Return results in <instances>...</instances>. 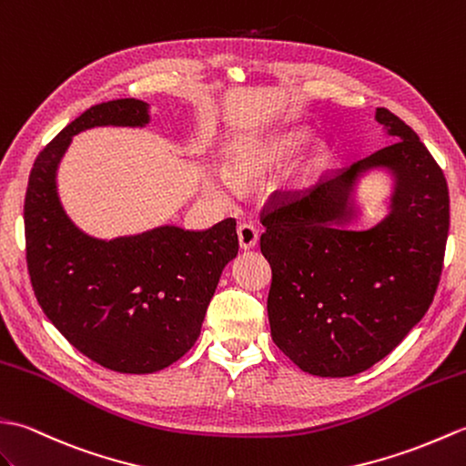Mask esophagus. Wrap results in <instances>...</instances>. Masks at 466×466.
<instances>
[{"mask_svg":"<svg viewBox=\"0 0 466 466\" xmlns=\"http://www.w3.org/2000/svg\"><path fill=\"white\" fill-rule=\"evenodd\" d=\"M237 237H239V247L245 251L253 249V247L257 245V241H259V231L255 229L253 225L249 223H243L237 227Z\"/></svg>","mask_w":466,"mask_h":466,"instance_id":"esophagus-1","label":"esophagus"}]
</instances>
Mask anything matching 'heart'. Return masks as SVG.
I'll return each mask as SVG.
<instances>
[{"label":"heart","mask_w":466,"mask_h":466,"mask_svg":"<svg viewBox=\"0 0 466 466\" xmlns=\"http://www.w3.org/2000/svg\"><path fill=\"white\" fill-rule=\"evenodd\" d=\"M311 137V133L301 127L285 129L273 133V136L247 141L233 151L225 161V175H217L207 171L203 175V191L209 195L215 203L229 205L233 201L235 187H249L259 179L271 175L275 169L281 167L293 155L301 149ZM325 159V146L315 143L307 151L305 163L307 167H317Z\"/></svg>","instance_id":"1"}]
</instances>
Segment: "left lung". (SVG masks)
<instances>
[{
	"instance_id": "1",
	"label": "left lung",
	"mask_w": 466,
	"mask_h": 466,
	"mask_svg": "<svg viewBox=\"0 0 466 466\" xmlns=\"http://www.w3.org/2000/svg\"><path fill=\"white\" fill-rule=\"evenodd\" d=\"M375 119L390 146L263 217L271 337L317 377H353L385 359L429 311L442 271L447 179L405 121L382 107ZM375 170L391 181L388 211L353 230L356 189Z\"/></svg>"
}]
</instances>
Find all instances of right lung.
<instances>
[{
  "label": "right lung",
  "instance_id": "1",
  "mask_svg": "<svg viewBox=\"0 0 466 466\" xmlns=\"http://www.w3.org/2000/svg\"><path fill=\"white\" fill-rule=\"evenodd\" d=\"M149 103L116 99L89 107L37 155L24 221L37 303L79 353L129 375L169 367L195 345L225 265L239 251L235 219L207 231L161 225L99 239L69 219L57 169L77 133L146 127Z\"/></svg>",
  "mask_w": 466,
  "mask_h": 466
}]
</instances>
